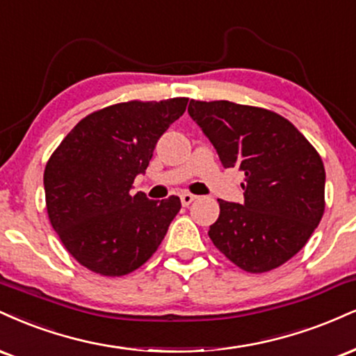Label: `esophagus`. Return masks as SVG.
<instances>
[{
    "label": "esophagus",
    "mask_w": 356,
    "mask_h": 356,
    "mask_svg": "<svg viewBox=\"0 0 356 356\" xmlns=\"http://www.w3.org/2000/svg\"><path fill=\"white\" fill-rule=\"evenodd\" d=\"M179 198H181V204L183 207H188V204H191V202H195L196 200V196L195 195H191V193H181L179 195Z\"/></svg>",
    "instance_id": "1"
}]
</instances>
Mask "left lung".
<instances>
[{
  "mask_svg": "<svg viewBox=\"0 0 356 356\" xmlns=\"http://www.w3.org/2000/svg\"><path fill=\"white\" fill-rule=\"evenodd\" d=\"M191 120L211 141L225 168L245 173L243 202L218 200L213 245L250 273L295 257L325 211L320 154L290 121L263 108L232 102H195Z\"/></svg>",
  "mask_w": 356,
  "mask_h": 356,
  "instance_id": "8db88e82",
  "label": "left lung"
}]
</instances>
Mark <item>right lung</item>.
Segmentation results:
<instances>
[{"label": "right lung", "instance_id": "right-lung-1", "mask_svg": "<svg viewBox=\"0 0 356 356\" xmlns=\"http://www.w3.org/2000/svg\"><path fill=\"white\" fill-rule=\"evenodd\" d=\"M186 103L171 98L103 108L79 121L49 158L43 178L49 221L88 270L121 277L160 246L181 202L148 200L131 188Z\"/></svg>", "mask_w": 356, "mask_h": 356}]
</instances>
